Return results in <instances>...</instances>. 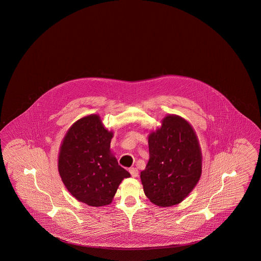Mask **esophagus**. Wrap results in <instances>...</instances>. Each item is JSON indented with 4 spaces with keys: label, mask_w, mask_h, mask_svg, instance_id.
Here are the masks:
<instances>
[{
    "label": "esophagus",
    "mask_w": 261,
    "mask_h": 261,
    "mask_svg": "<svg viewBox=\"0 0 261 261\" xmlns=\"http://www.w3.org/2000/svg\"><path fill=\"white\" fill-rule=\"evenodd\" d=\"M129 172H130L132 177H137V176L139 175V171H138V169H137V168H135V167L130 168V169H129Z\"/></svg>",
    "instance_id": "esophagus-1"
}]
</instances>
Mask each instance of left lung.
Masks as SVG:
<instances>
[{"label": "left lung", "instance_id": "8db88e82", "mask_svg": "<svg viewBox=\"0 0 261 261\" xmlns=\"http://www.w3.org/2000/svg\"><path fill=\"white\" fill-rule=\"evenodd\" d=\"M149 161L141 172L146 197L155 205L181 203L202 174V153L197 135L189 121L168 115L148 136Z\"/></svg>", "mask_w": 261, "mask_h": 261}]
</instances>
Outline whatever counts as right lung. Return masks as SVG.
<instances>
[{
    "label": "right lung",
    "instance_id": "1",
    "mask_svg": "<svg viewBox=\"0 0 261 261\" xmlns=\"http://www.w3.org/2000/svg\"><path fill=\"white\" fill-rule=\"evenodd\" d=\"M113 135L95 114L75 121L65 135L58 171L66 189L79 202L92 206L109 205L119 184L130 177L111 152Z\"/></svg>",
    "mask_w": 261,
    "mask_h": 261
}]
</instances>
